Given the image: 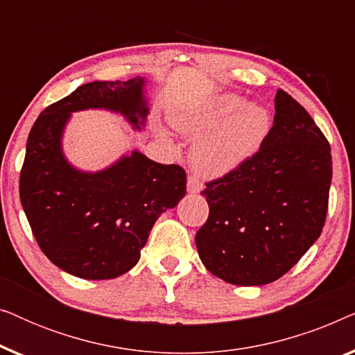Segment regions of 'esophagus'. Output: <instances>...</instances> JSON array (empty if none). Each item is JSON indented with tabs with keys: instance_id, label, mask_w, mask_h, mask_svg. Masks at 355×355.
Returning <instances> with one entry per match:
<instances>
[{
	"instance_id": "1",
	"label": "esophagus",
	"mask_w": 355,
	"mask_h": 355,
	"mask_svg": "<svg viewBox=\"0 0 355 355\" xmlns=\"http://www.w3.org/2000/svg\"><path fill=\"white\" fill-rule=\"evenodd\" d=\"M202 189H203V184L200 179L196 176L187 178V192L189 193H198V192H202Z\"/></svg>"
}]
</instances>
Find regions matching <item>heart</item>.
I'll return each instance as SVG.
<instances>
[{
  "label": "heart",
  "mask_w": 355,
  "mask_h": 355,
  "mask_svg": "<svg viewBox=\"0 0 355 355\" xmlns=\"http://www.w3.org/2000/svg\"><path fill=\"white\" fill-rule=\"evenodd\" d=\"M173 125L197 139L191 164L205 178H223L245 164L263 145L271 128L265 106L247 103L244 96L220 94L173 114ZM159 134L166 135L164 130Z\"/></svg>",
  "instance_id": "obj_1"
}]
</instances>
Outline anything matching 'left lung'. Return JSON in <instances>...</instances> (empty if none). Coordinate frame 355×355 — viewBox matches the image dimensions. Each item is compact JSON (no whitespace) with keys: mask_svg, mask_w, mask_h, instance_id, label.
Wrapping results in <instances>:
<instances>
[{"mask_svg":"<svg viewBox=\"0 0 355 355\" xmlns=\"http://www.w3.org/2000/svg\"><path fill=\"white\" fill-rule=\"evenodd\" d=\"M263 145L237 171L207 184L210 215L196 234L202 263L236 286L273 283L322 234L331 186V148L284 90Z\"/></svg>","mask_w":355,"mask_h":355,"instance_id":"1","label":"left lung"}]
</instances>
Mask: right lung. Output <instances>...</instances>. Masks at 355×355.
I'll return each mask as SVG.
<instances>
[{"mask_svg":"<svg viewBox=\"0 0 355 355\" xmlns=\"http://www.w3.org/2000/svg\"><path fill=\"white\" fill-rule=\"evenodd\" d=\"M147 79L95 80L42 111L27 139L21 203L48 259L82 279H111L137 265L158 216L186 196V173L137 148L98 171L66 158L72 113L105 110L142 130L150 113Z\"/></svg>","mask_w":355,"mask_h":355,"instance_id":"right-lung-1","label":"right lung"}]
</instances>
